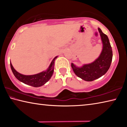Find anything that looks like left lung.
Wrapping results in <instances>:
<instances>
[{
    "mask_svg": "<svg viewBox=\"0 0 127 127\" xmlns=\"http://www.w3.org/2000/svg\"><path fill=\"white\" fill-rule=\"evenodd\" d=\"M102 44V49L97 59L89 64L77 66L71 64L73 70L77 76L86 81H92L106 73L110 68L113 58V51L109 38L98 28Z\"/></svg>",
    "mask_w": 127,
    "mask_h": 127,
    "instance_id": "8db88e82",
    "label": "left lung"
}]
</instances>
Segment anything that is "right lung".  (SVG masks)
Returning a JSON list of instances; mask_svg holds the SVG:
<instances>
[{
    "instance_id": "right-lung-1",
    "label": "right lung",
    "mask_w": 127,
    "mask_h": 127,
    "mask_svg": "<svg viewBox=\"0 0 127 127\" xmlns=\"http://www.w3.org/2000/svg\"><path fill=\"white\" fill-rule=\"evenodd\" d=\"M58 58V56L55 57L51 62L50 65L45 71H42L39 73L33 75H24L21 74L15 69L10 63V68L12 72L16 78L19 81L22 82L26 85L31 86L38 87L42 86L45 84L51 78L54 72V63L55 59Z\"/></svg>"
}]
</instances>
